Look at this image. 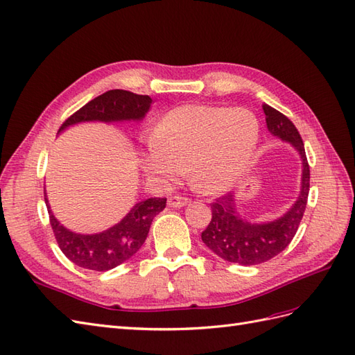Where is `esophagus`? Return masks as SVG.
<instances>
[{
  "label": "esophagus",
  "mask_w": 355,
  "mask_h": 355,
  "mask_svg": "<svg viewBox=\"0 0 355 355\" xmlns=\"http://www.w3.org/2000/svg\"><path fill=\"white\" fill-rule=\"evenodd\" d=\"M187 204H189V198H184V196H171L168 199V205L172 208H180Z\"/></svg>",
  "instance_id": "esophagus-1"
}]
</instances>
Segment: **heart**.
I'll return each instance as SVG.
<instances>
[{"label": "heart", "instance_id": "obj_1", "mask_svg": "<svg viewBox=\"0 0 355 355\" xmlns=\"http://www.w3.org/2000/svg\"><path fill=\"white\" fill-rule=\"evenodd\" d=\"M258 139V120L248 109L184 105L156 125L141 165L163 183L184 177L192 168L193 183L202 192L220 193L246 175Z\"/></svg>", "mask_w": 355, "mask_h": 355}]
</instances>
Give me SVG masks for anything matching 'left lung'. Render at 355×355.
I'll use <instances>...</instances> for the list:
<instances>
[{"label": "left lung", "instance_id": "1", "mask_svg": "<svg viewBox=\"0 0 355 355\" xmlns=\"http://www.w3.org/2000/svg\"><path fill=\"white\" fill-rule=\"evenodd\" d=\"M262 109L268 132L279 139L289 142L300 154L303 166L302 189L297 201L284 216L264 223H253L240 217L234 193L225 195L211 204V220L207 230L202 231L201 239L217 257L241 266L267 262L288 248L303 219L311 181L304 144L293 121L266 103L262 105Z\"/></svg>", "mask_w": 355, "mask_h": 355}]
</instances>
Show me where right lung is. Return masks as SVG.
<instances>
[{
  "instance_id": "1",
  "label": "right lung",
  "mask_w": 355,
  "mask_h": 355,
  "mask_svg": "<svg viewBox=\"0 0 355 355\" xmlns=\"http://www.w3.org/2000/svg\"><path fill=\"white\" fill-rule=\"evenodd\" d=\"M151 102L150 96L135 94L125 89L106 91L70 115L60 127L58 133L70 125L85 121H141L148 112ZM44 202L61 252L79 267L107 271L130 259L141 249L148 235L153 219L166 207V198H148L135 204L120 222L98 234L71 232L55 219L46 193H44Z\"/></svg>"
}]
</instances>
